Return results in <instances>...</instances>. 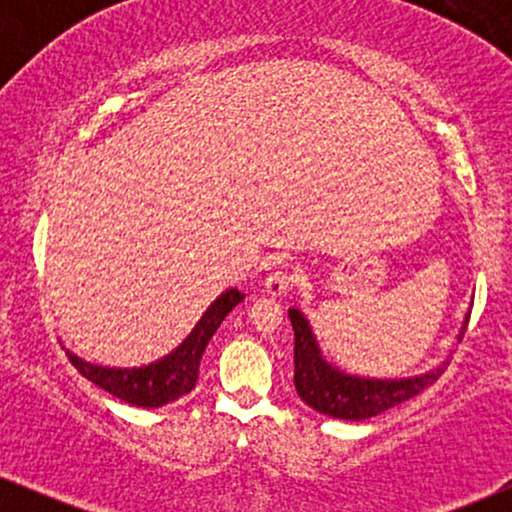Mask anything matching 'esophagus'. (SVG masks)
<instances>
[{"label": "esophagus", "mask_w": 512, "mask_h": 512, "mask_svg": "<svg viewBox=\"0 0 512 512\" xmlns=\"http://www.w3.org/2000/svg\"><path fill=\"white\" fill-rule=\"evenodd\" d=\"M291 286H293V272L289 267L274 269V272L264 279V291H267V296H272V298L284 296Z\"/></svg>", "instance_id": "34e87169"}]
</instances>
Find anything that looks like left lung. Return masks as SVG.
Segmentation results:
<instances>
[{
	"instance_id": "obj_1",
	"label": "left lung",
	"mask_w": 512,
	"mask_h": 512,
	"mask_svg": "<svg viewBox=\"0 0 512 512\" xmlns=\"http://www.w3.org/2000/svg\"><path fill=\"white\" fill-rule=\"evenodd\" d=\"M289 317L293 325V339H296L293 342V366H296L293 368V385H296L298 397L308 407L332 416V419L363 421L383 414V411L421 395L448 368V361H443L440 366L428 370V373L414 375V378H358V375L344 373V370L325 361L301 310L291 308ZM467 322L469 315L464 317L462 330H467Z\"/></svg>"
}]
</instances>
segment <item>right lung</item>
Segmentation results:
<instances>
[{
  "mask_svg": "<svg viewBox=\"0 0 512 512\" xmlns=\"http://www.w3.org/2000/svg\"><path fill=\"white\" fill-rule=\"evenodd\" d=\"M243 293L238 289L223 291L214 303L209 305L207 313L197 322L195 330L185 337L178 349L170 351L168 356L158 358V361L149 363V366L139 368H108L88 363L84 358L74 356L67 351L72 366L98 385L101 390L110 392V395L122 399V402L134 404V407L156 409L163 404L175 402L187 392L195 390L197 375H199V361H202L204 349H207L209 339L219 330L223 317L231 313L236 305L243 301Z\"/></svg>",
  "mask_w": 512,
  "mask_h": 512,
  "instance_id": "right-lung-1",
  "label": "right lung"
}]
</instances>
